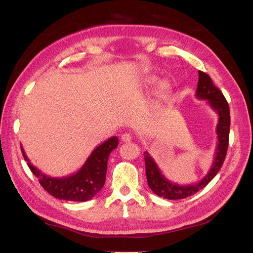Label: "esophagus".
<instances>
[{"instance_id":"obj_1","label":"esophagus","mask_w":253,"mask_h":253,"mask_svg":"<svg viewBox=\"0 0 253 253\" xmlns=\"http://www.w3.org/2000/svg\"><path fill=\"white\" fill-rule=\"evenodd\" d=\"M121 141L122 142H129L132 141V135L128 134V133H125L121 135Z\"/></svg>"}]
</instances>
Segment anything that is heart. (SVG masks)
Segmentation results:
<instances>
[{"label": "heart", "mask_w": 253, "mask_h": 253, "mask_svg": "<svg viewBox=\"0 0 253 253\" xmlns=\"http://www.w3.org/2000/svg\"><path fill=\"white\" fill-rule=\"evenodd\" d=\"M158 81V79L156 77H150L148 78L147 80H145V82H147V84H149V85H154V84H156ZM171 89V84L168 82V81H163L159 83L158 85V90L160 91V93H168Z\"/></svg>", "instance_id": "obj_1"}]
</instances>
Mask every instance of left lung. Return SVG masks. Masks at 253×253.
Segmentation results:
<instances>
[{"mask_svg":"<svg viewBox=\"0 0 253 253\" xmlns=\"http://www.w3.org/2000/svg\"><path fill=\"white\" fill-rule=\"evenodd\" d=\"M196 98L207 100L213 111L218 115V122L216 126L217 144L215 150V156L212 166L205 177L194 185L180 186L178 183L170 181L160 172L157 164L155 163L149 153L144 152L145 163V175L150 189L156 195L167 198V200H181L195 194L198 191L205 188L208 183L215 177L219 172L221 166L226 158L227 149L229 144V132H230V110L224 97L223 93L214 85L209 75L204 72H198V83L195 93Z\"/></svg>","mask_w":253,"mask_h":253,"instance_id":"1","label":"left lung"}]
</instances>
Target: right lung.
I'll return each instance as SVG.
<instances>
[{
  "mask_svg": "<svg viewBox=\"0 0 253 253\" xmlns=\"http://www.w3.org/2000/svg\"><path fill=\"white\" fill-rule=\"evenodd\" d=\"M118 147V138L113 136L103 143L99 144L80 168L72 175L63 177H51L42 173L30 163L21 144L23 157L27 162L30 171L39 178L40 185L47 192L58 200L71 202H86L93 198L100 191L105 182L108 159L111 152Z\"/></svg>",
  "mask_w": 253,
  "mask_h": 253,
  "instance_id": "add662e5",
  "label": "right lung"
}]
</instances>
